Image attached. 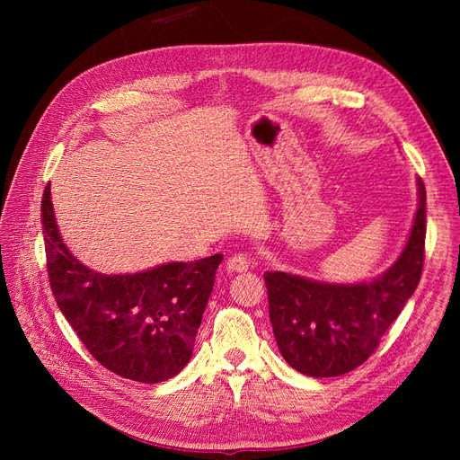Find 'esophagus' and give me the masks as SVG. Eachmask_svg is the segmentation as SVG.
Wrapping results in <instances>:
<instances>
[{
	"mask_svg": "<svg viewBox=\"0 0 460 460\" xmlns=\"http://www.w3.org/2000/svg\"><path fill=\"white\" fill-rule=\"evenodd\" d=\"M247 269H249V259H247V255H243V253L232 255V257L226 261V270H228V272H245Z\"/></svg>",
	"mask_w": 460,
	"mask_h": 460,
	"instance_id": "34e87169",
	"label": "esophagus"
}]
</instances>
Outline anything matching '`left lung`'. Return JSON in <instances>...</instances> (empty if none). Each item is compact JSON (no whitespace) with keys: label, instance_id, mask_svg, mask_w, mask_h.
<instances>
[{"label":"left lung","instance_id":"1","mask_svg":"<svg viewBox=\"0 0 460 460\" xmlns=\"http://www.w3.org/2000/svg\"><path fill=\"white\" fill-rule=\"evenodd\" d=\"M419 186L409 238L385 272L368 282L332 284L269 270V313L286 363L313 378H332L360 367L394 324L420 282L426 240V188Z\"/></svg>","mask_w":460,"mask_h":460}]
</instances>
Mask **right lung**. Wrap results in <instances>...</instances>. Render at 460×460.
I'll return each instance as SVG.
<instances>
[{
    "label": "right lung",
    "mask_w": 460,
    "mask_h": 460,
    "mask_svg": "<svg viewBox=\"0 0 460 460\" xmlns=\"http://www.w3.org/2000/svg\"><path fill=\"white\" fill-rule=\"evenodd\" d=\"M41 226L53 297L97 363L142 384L171 380L190 363L220 253L134 274L92 270L61 238L49 184Z\"/></svg>",
    "instance_id": "1"
}]
</instances>
